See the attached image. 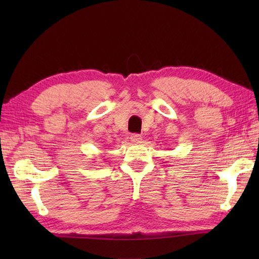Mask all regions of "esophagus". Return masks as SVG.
<instances>
[{"mask_svg":"<svg viewBox=\"0 0 259 259\" xmlns=\"http://www.w3.org/2000/svg\"><path fill=\"white\" fill-rule=\"evenodd\" d=\"M130 139H131V141L135 142V144H140V142L142 141V137L138 134H134V135H131Z\"/></svg>","mask_w":259,"mask_h":259,"instance_id":"esophagus-1","label":"esophagus"}]
</instances>
